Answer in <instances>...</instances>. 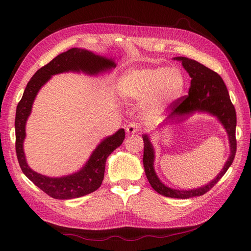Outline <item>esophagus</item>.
<instances>
[{
  "instance_id": "34e87169",
  "label": "esophagus",
  "mask_w": 251,
  "mask_h": 251,
  "mask_svg": "<svg viewBox=\"0 0 251 251\" xmlns=\"http://www.w3.org/2000/svg\"><path fill=\"white\" fill-rule=\"evenodd\" d=\"M139 131H140V126L137 123H130L126 127V132L128 135H133L135 133H138Z\"/></svg>"
}]
</instances>
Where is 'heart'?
I'll return each mask as SVG.
<instances>
[{
	"mask_svg": "<svg viewBox=\"0 0 251 251\" xmlns=\"http://www.w3.org/2000/svg\"><path fill=\"white\" fill-rule=\"evenodd\" d=\"M184 86L183 73L175 68H132L119 78L117 89L126 100L148 98L144 112L151 117L179 98Z\"/></svg>",
	"mask_w": 251,
	"mask_h": 251,
	"instance_id": "heart-1",
	"label": "heart"
}]
</instances>
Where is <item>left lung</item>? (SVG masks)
Masks as SVG:
<instances>
[{
	"mask_svg": "<svg viewBox=\"0 0 251 251\" xmlns=\"http://www.w3.org/2000/svg\"><path fill=\"white\" fill-rule=\"evenodd\" d=\"M174 59L181 62L182 66L189 74L192 78L191 88L188 90L187 96L179 98L170 105L171 113L168 118L163 121V126L174 124V121L179 119L183 120L184 117L186 118L196 112L207 113L209 115L215 116L225 128L230 148L229 157L222 171L209 183L193 189H176L166 186L158 178L154 169V147L150 140V136L147 134L142 135L144 142L143 166L151 186L162 196L177 199H188L207 193L229 169L234 159L235 151H237V140H235L237 115H235V110L231 103L228 91L222 77L218 73L191 58L178 56L174 57Z\"/></svg>",
	"mask_w": 251,
	"mask_h": 251,
	"instance_id": "left-lung-1",
	"label": "left lung"
}]
</instances>
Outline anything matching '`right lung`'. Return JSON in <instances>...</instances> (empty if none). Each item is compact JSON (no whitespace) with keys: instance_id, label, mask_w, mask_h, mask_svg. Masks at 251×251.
<instances>
[{"instance_id":"1","label":"right lung","mask_w":251,"mask_h":251,"mask_svg":"<svg viewBox=\"0 0 251 251\" xmlns=\"http://www.w3.org/2000/svg\"><path fill=\"white\" fill-rule=\"evenodd\" d=\"M115 67L116 64L113 58L97 55L86 49L72 48L60 53L49 64L37 70L27 83L24 94L17 107L14 123L18 161L25 176L52 198L68 200L95 192L102 183L107 158L124 142L125 130L119 128L115 134L105 137L92 151L88 161L79 171L63 177L45 176L29 168L24 153L26 123L31 114L35 97L52 75L64 72H83L88 75H98L109 72Z\"/></svg>"}]
</instances>
